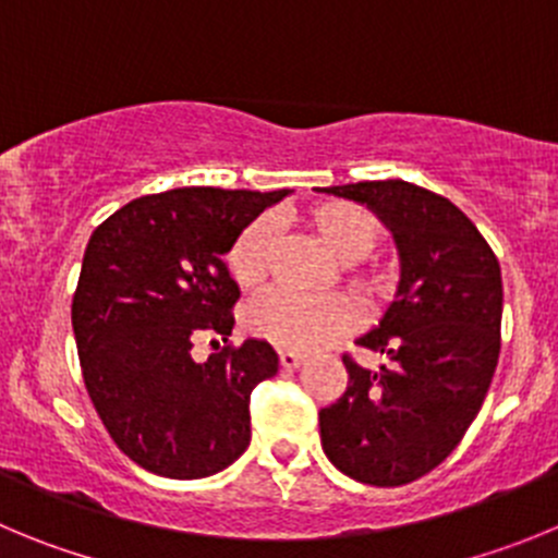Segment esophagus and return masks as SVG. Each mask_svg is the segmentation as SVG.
Masks as SVG:
<instances>
[{"instance_id":"1","label":"esophagus","mask_w":558,"mask_h":558,"mask_svg":"<svg viewBox=\"0 0 558 558\" xmlns=\"http://www.w3.org/2000/svg\"><path fill=\"white\" fill-rule=\"evenodd\" d=\"M303 361H305V355L291 353V350H280V366H283V369H298Z\"/></svg>"}]
</instances>
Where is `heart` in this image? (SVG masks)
<instances>
[{"instance_id":"obj_1","label":"heart","mask_w":558,"mask_h":558,"mask_svg":"<svg viewBox=\"0 0 558 558\" xmlns=\"http://www.w3.org/2000/svg\"><path fill=\"white\" fill-rule=\"evenodd\" d=\"M305 228L325 244L336 260L344 264L350 286L364 298L384 291V278L361 269L355 260L373 253L380 239L378 219L355 203L328 199L305 210ZM275 258V233L267 219H255L235 235L228 250V272L235 286L253 291L269 278ZM355 325V308L339 294L298 298L289 291H269L247 308V330L275 348L291 353H311Z\"/></svg>"}]
</instances>
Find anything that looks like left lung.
I'll return each mask as SVG.
<instances>
[{"label": "left lung", "mask_w": 558, "mask_h": 558, "mask_svg": "<svg viewBox=\"0 0 558 558\" xmlns=\"http://www.w3.org/2000/svg\"><path fill=\"white\" fill-rule=\"evenodd\" d=\"M366 205L400 253L395 303L355 344L384 353L378 373L350 355L348 389L319 411L336 470L373 486H403L448 459L481 411L500 355V264L450 199L405 180L330 185Z\"/></svg>", "instance_id": "left-lung-1"}]
</instances>
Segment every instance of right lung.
<instances>
[{
    "label": "right lung",
    "mask_w": 558,
    "mask_h": 558,
    "mask_svg": "<svg viewBox=\"0 0 558 558\" xmlns=\"http://www.w3.org/2000/svg\"><path fill=\"white\" fill-rule=\"evenodd\" d=\"M286 194H147L88 239L72 300L85 389L117 448L149 473L205 478L247 450L250 395L278 373V353L247 339L217 344L199 364L192 348L233 333L239 286L222 255Z\"/></svg>",
    "instance_id": "obj_1"
}]
</instances>
